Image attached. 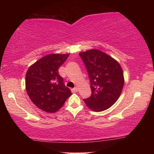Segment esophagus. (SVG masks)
I'll return each instance as SVG.
<instances>
[{"label":"esophagus","instance_id":"obj_1","mask_svg":"<svg viewBox=\"0 0 154 154\" xmlns=\"http://www.w3.org/2000/svg\"><path fill=\"white\" fill-rule=\"evenodd\" d=\"M71 92H73V93H75V92H78V88L75 87V88H73L71 89Z\"/></svg>","mask_w":154,"mask_h":154}]
</instances>
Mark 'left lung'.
<instances>
[{"mask_svg":"<svg viewBox=\"0 0 154 154\" xmlns=\"http://www.w3.org/2000/svg\"><path fill=\"white\" fill-rule=\"evenodd\" d=\"M79 55L87 69L92 94L85 99L92 111L100 112L115 104L121 95L124 83L122 67L115 59L100 50L81 52Z\"/></svg>","mask_w":154,"mask_h":154,"instance_id":"obj_1","label":"left lung"}]
</instances>
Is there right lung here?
<instances>
[{"label":"right lung","instance_id":"obj_1","mask_svg":"<svg viewBox=\"0 0 154 154\" xmlns=\"http://www.w3.org/2000/svg\"><path fill=\"white\" fill-rule=\"evenodd\" d=\"M69 54H49L31 65L25 79L27 94L37 107L45 112L54 113L62 108L71 95L63 83L58 69Z\"/></svg>","mask_w":154,"mask_h":154}]
</instances>
